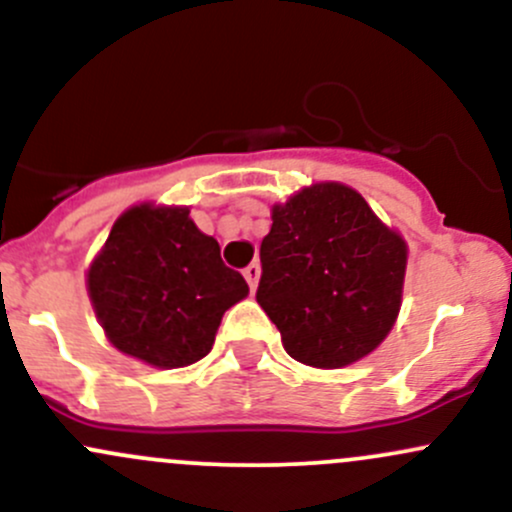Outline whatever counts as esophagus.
I'll use <instances>...</instances> for the list:
<instances>
[{
	"mask_svg": "<svg viewBox=\"0 0 512 512\" xmlns=\"http://www.w3.org/2000/svg\"><path fill=\"white\" fill-rule=\"evenodd\" d=\"M242 274H245L250 289H255L257 282H260V265H257V262H252V265H247L245 270H242Z\"/></svg>",
	"mask_w": 512,
	"mask_h": 512,
	"instance_id": "34e87169",
	"label": "esophagus"
}]
</instances>
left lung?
Returning a JSON list of instances; mask_svg holds the SVG:
<instances>
[{
    "label": "left lung",
    "mask_w": 512,
    "mask_h": 512,
    "mask_svg": "<svg viewBox=\"0 0 512 512\" xmlns=\"http://www.w3.org/2000/svg\"><path fill=\"white\" fill-rule=\"evenodd\" d=\"M260 262L257 304L299 363L351 365L395 324L407 245L353 188L319 184L274 206Z\"/></svg>",
    "instance_id": "obj_1"
}]
</instances>
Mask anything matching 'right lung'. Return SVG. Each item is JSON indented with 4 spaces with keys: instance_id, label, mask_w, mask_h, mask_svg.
<instances>
[{
    "instance_id": "1",
    "label": "right lung",
    "mask_w": 512,
    "mask_h": 512,
    "mask_svg": "<svg viewBox=\"0 0 512 512\" xmlns=\"http://www.w3.org/2000/svg\"><path fill=\"white\" fill-rule=\"evenodd\" d=\"M95 314L112 346L154 368L211 353L225 311L247 297L220 245L188 208L137 206L117 218L88 272Z\"/></svg>"
}]
</instances>
